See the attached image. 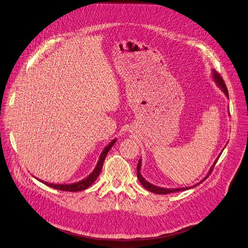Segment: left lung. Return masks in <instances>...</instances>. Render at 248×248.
<instances>
[{
  "label": "left lung",
  "instance_id": "8db88e82",
  "mask_svg": "<svg viewBox=\"0 0 248 248\" xmlns=\"http://www.w3.org/2000/svg\"><path fill=\"white\" fill-rule=\"evenodd\" d=\"M211 73H212L211 75H212L213 80L216 81V84L217 85V87L224 93V94L226 95V97H228V92H227L226 86H225V84H224V81H223L222 78L219 76L218 73H217V71H214L213 69L211 70ZM224 147H225V146H224ZM223 150H224V148H223ZM221 153H222V152H221ZM221 153H220V155H221ZM220 155L217 157L216 160H214V162H213V164L211 166L209 171L207 172L206 176L203 177V178L200 181V183H197L196 185H194V186H189V187L187 186V187H178V188H164V187H159V186H155V185H153V184H151V183H148V181L145 180V179L143 178V176L141 175V173H140L141 159L139 160V164H138V168H137V170H138V178H139V180L140 181V184L142 185V186H143L145 189H147L148 191H152V192H154V193H156V194H168V193H171V192H176V191H181V190H186V189L193 188V187H195L196 186H199V185H201L202 183H203V181L208 177V175L211 173V171H212L214 166H216L217 161L218 160Z\"/></svg>",
  "mask_w": 248,
  "mask_h": 248
}]
</instances>
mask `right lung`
Segmentation results:
<instances>
[{"mask_svg": "<svg viewBox=\"0 0 248 248\" xmlns=\"http://www.w3.org/2000/svg\"><path fill=\"white\" fill-rule=\"evenodd\" d=\"M115 141H117V139L112 140L105 148L103 150L100 157H98V160L96 162V166L95 168L93 169V170L87 176L85 177L84 179H81L79 181H77V183H74V184H49V183H46V181H44L38 177H36L39 181H41V183L45 184L46 186H49V187H53V188H56V189H59V190H62V191H80V190H84L86 188H88L89 186H91L95 179L97 178V176L100 175L101 171H102V169H103V163H104V160L108 155V153L109 152V150L111 148V146L115 143Z\"/></svg>", "mask_w": 248, "mask_h": 248, "instance_id": "right-lung-1", "label": "right lung"}]
</instances>
